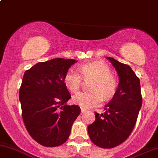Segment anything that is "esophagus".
<instances>
[{
  "label": "esophagus",
  "instance_id": "obj_1",
  "mask_svg": "<svg viewBox=\"0 0 158 158\" xmlns=\"http://www.w3.org/2000/svg\"><path fill=\"white\" fill-rule=\"evenodd\" d=\"M86 112H87V110H84V109L81 108V113H82V114H84V113H85Z\"/></svg>",
  "mask_w": 158,
  "mask_h": 158
}]
</instances>
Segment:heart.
Listing matches in <instances>:
<instances>
[{"label":"heart","instance_id":"heart-1","mask_svg":"<svg viewBox=\"0 0 158 158\" xmlns=\"http://www.w3.org/2000/svg\"><path fill=\"white\" fill-rule=\"evenodd\" d=\"M80 73L70 69L64 77L66 87L72 93L80 90L82 77L91 78L89 84L90 90L75 94L72 98L73 103L83 109H90L100 105L103 97L104 100H109L113 97L117 89V81L107 64L99 61L87 63L80 66Z\"/></svg>","mask_w":158,"mask_h":158}]
</instances>
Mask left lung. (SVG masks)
I'll list each match as a JSON object with an SVG mask.
<instances>
[{
	"label": "left lung",
	"mask_w": 158,
	"mask_h": 158,
	"mask_svg": "<svg viewBox=\"0 0 158 158\" xmlns=\"http://www.w3.org/2000/svg\"><path fill=\"white\" fill-rule=\"evenodd\" d=\"M118 76L113 99L105 106L104 114L95 113L96 119L88 126L92 142L103 148H113L128 139L135 126L142 104L140 80L130 66L107 57Z\"/></svg>",
	"instance_id": "1"
}]
</instances>
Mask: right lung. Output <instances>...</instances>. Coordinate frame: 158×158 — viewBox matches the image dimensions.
Masks as SVG:
<instances>
[{
	"label": "right lung",
	"instance_id": "1",
	"mask_svg": "<svg viewBox=\"0 0 158 158\" xmlns=\"http://www.w3.org/2000/svg\"><path fill=\"white\" fill-rule=\"evenodd\" d=\"M76 62L54 58L24 73L19 92L23 119L31 137L45 147L65 142L81 113L78 106L66 104L71 97L64 83L66 72Z\"/></svg>",
	"mask_w": 158,
	"mask_h": 158
}]
</instances>
